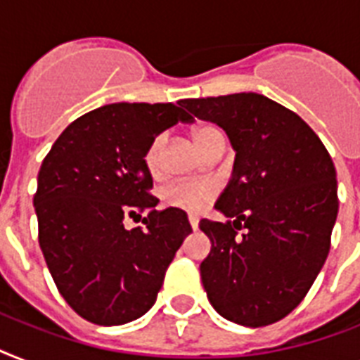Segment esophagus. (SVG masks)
<instances>
[{"label": "esophagus", "mask_w": 360, "mask_h": 360, "mask_svg": "<svg viewBox=\"0 0 360 360\" xmlns=\"http://www.w3.org/2000/svg\"><path fill=\"white\" fill-rule=\"evenodd\" d=\"M188 224H191L192 230H198V224H200V220H198L196 214H188Z\"/></svg>", "instance_id": "1"}]
</instances>
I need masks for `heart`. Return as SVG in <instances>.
<instances>
[{"label":"heart","instance_id":"heart-1","mask_svg":"<svg viewBox=\"0 0 360 360\" xmlns=\"http://www.w3.org/2000/svg\"><path fill=\"white\" fill-rule=\"evenodd\" d=\"M220 138H224V136L213 124H202L194 130V140L205 153ZM164 146H166V134H157L146 147L143 166L151 175L160 174ZM217 191H219V186L214 181H177L164 188L162 202L168 207L188 211V213H200L213 200Z\"/></svg>","mask_w":360,"mask_h":360}]
</instances>
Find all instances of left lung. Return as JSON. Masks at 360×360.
<instances>
[{"label":"left lung","mask_w":360,"mask_h":360,"mask_svg":"<svg viewBox=\"0 0 360 360\" xmlns=\"http://www.w3.org/2000/svg\"><path fill=\"white\" fill-rule=\"evenodd\" d=\"M183 104L222 127L237 151L214 205L230 220L200 222L211 240L200 265L209 301L245 327L280 321L307 297L329 254L338 213L333 158L295 112L257 93Z\"/></svg>","instance_id":"obj_1"}]
</instances>
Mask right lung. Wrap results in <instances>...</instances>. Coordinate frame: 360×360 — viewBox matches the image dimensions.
<instances>
[{"mask_svg":"<svg viewBox=\"0 0 360 360\" xmlns=\"http://www.w3.org/2000/svg\"><path fill=\"white\" fill-rule=\"evenodd\" d=\"M181 103L101 106L72 121L42 160L33 196L39 245L61 297L91 323L143 316L192 231L185 211L155 209L143 166L155 136L192 120ZM124 216L142 226L127 231Z\"/></svg>","mask_w":360,"mask_h":360,"instance_id":"right-lung-1","label":"right lung"}]
</instances>
